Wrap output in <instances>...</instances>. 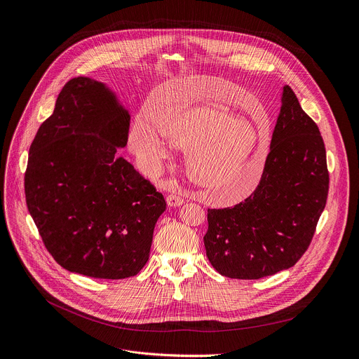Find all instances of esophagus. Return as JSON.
I'll return each mask as SVG.
<instances>
[{
    "instance_id": "obj_1",
    "label": "esophagus",
    "mask_w": 359,
    "mask_h": 359,
    "mask_svg": "<svg viewBox=\"0 0 359 359\" xmlns=\"http://www.w3.org/2000/svg\"><path fill=\"white\" fill-rule=\"evenodd\" d=\"M166 201H168V205H169V206H180V205L184 202L183 198L179 196V194H176V193L169 194Z\"/></svg>"
}]
</instances>
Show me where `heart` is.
<instances>
[{"label":"heart","instance_id":"1","mask_svg":"<svg viewBox=\"0 0 359 359\" xmlns=\"http://www.w3.org/2000/svg\"><path fill=\"white\" fill-rule=\"evenodd\" d=\"M219 88L227 87L220 84ZM220 90L213 93L210 103L168 111L160 120V130L172 144L187 151L186 169L191 180L219 201L233 202L257 184L269 140L249 121L235 118L217 99ZM130 147L149 170H157L170 154L166 142L144 118H137L130 128Z\"/></svg>","mask_w":359,"mask_h":359}]
</instances>
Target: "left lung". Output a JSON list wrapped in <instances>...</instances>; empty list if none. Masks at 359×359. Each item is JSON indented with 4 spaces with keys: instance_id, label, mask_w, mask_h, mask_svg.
Instances as JSON below:
<instances>
[{
    "instance_id": "8db88e82",
    "label": "left lung",
    "mask_w": 359,
    "mask_h": 359,
    "mask_svg": "<svg viewBox=\"0 0 359 359\" xmlns=\"http://www.w3.org/2000/svg\"><path fill=\"white\" fill-rule=\"evenodd\" d=\"M328 189L319 128L285 86L256 189L233 208L208 209L203 241L209 262L233 279H260L292 268L311 245Z\"/></svg>"
}]
</instances>
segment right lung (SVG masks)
Listing matches in <instances>:
<instances>
[{
  "instance_id": "add662e5",
  "label": "right lung",
  "mask_w": 359,
  "mask_h": 359,
  "mask_svg": "<svg viewBox=\"0 0 359 359\" xmlns=\"http://www.w3.org/2000/svg\"><path fill=\"white\" fill-rule=\"evenodd\" d=\"M130 116L104 84L74 77L29 146L25 201L55 262L95 279L137 275L166 201L117 147Z\"/></svg>"
}]
</instances>
